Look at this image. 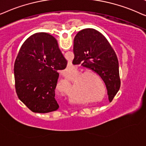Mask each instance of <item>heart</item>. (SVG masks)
<instances>
[{
	"mask_svg": "<svg viewBox=\"0 0 146 146\" xmlns=\"http://www.w3.org/2000/svg\"><path fill=\"white\" fill-rule=\"evenodd\" d=\"M81 72H82V71H81V70L75 69L74 70V73H73V74H67V75H66V77H65V79H64V81H65V82L66 83H67V84H69V92H70V91H71V89H70V88H71V87H70V83H71V81H70V80H71V81L74 80V79L81 73ZM84 75H85V73H83L76 79V80H75V81H77V85H80L81 83H82L83 81H85V78L84 77Z\"/></svg>",
	"mask_w": 146,
	"mask_h": 146,
	"instance_id": "obj_1",
	"label": "heart"
}]
</instances>
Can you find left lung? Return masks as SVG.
<instances>
[{
  "mask_svg": "<svg viewBox=\"0 0 146 146\" xmlns=\"http://www.w3.org/2000/svg\"><path fill=\"white\" fill-rule=\"evenodd\" d=\"M73 53V64L81 63L100 75L111 102L119 91L121 81L117 57L107 38L96 29H83L75 36Z\"/></svg>",
  "mask_w": 146,
  "mask_h": 146,
  "instance_id": "left-lung-1",
  "label": "left lung"
}]
</instances>
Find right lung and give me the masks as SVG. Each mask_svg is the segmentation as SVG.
Wrapping results in <instances>:
<instances>
[{
    "mask_svg": "<svg viewBox=\"0 0 146 146\" xmlns=\"http://www.w3.org/2000/svg\"><path fill=\"white\" fill-rule=\"evenodd\" d=\"M67 64L55 37L46 33L29 36L21 46L14 66L19 100L35 113L58 110L55 98L58 71L65 69Z\"/></svg>",
    "mask_w": 146,
    "mask_h": 146,
    "instance_id": "add662e5",
    "label": "right lung"
}]
</instances>
